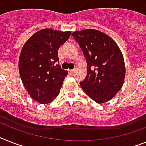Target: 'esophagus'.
Segmentation results:
<instances>
[{
    "label": "esophagus",
    "mask_w": 146,
    "mask_h": 146,
    "mask_svg": "<svg viewBox=\"0 0 146 146\" xmlns=\"http://www.w3.org/2000/svg\"><path fill=\"white\" fill-rule=\"evenodd\" d=\"M74 72V69H69V70H68V72H69L70 74H72V73H73Z\"/></svg>",
    "instance_id": "1"
}]
</instances>
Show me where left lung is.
I'll list each match as a JSON object with an SVG mask.
<instances>
[{"label":"left lung","mask_w":146,"mask_h":146,"mask_svg":"<svg viewBox=\"0 0 146 146\" xmlns=\"http://www.w3.org/2000/svg\"><path fill=\"white\" fill-rule=\"evenodd\" d=\"M87 63V75L80 83L82 90L96 103H104L121 88L125 62L115 41L101 31L89 29L72 33Z\"/></svg>","instance_id":"obj_1"}]
</instances>
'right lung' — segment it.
Here are the masks:
<instances>
[{
  "label": "right lung",
  "instance_id": "right-lung-1",
  "mask_svg": "<svg viewBox=\"0 0 146 146\" xmlns=\"http://www.w3.org/2000/svg\"><path fill=\"white\" fill-rule=\"evenodd\" d=\"M70 36V31L43 29L33 35L21 49L19 61L21 80L31 97L39 103L52 102L68 74L58 63V50Z\"/></svg>",
  "mask_w": 146,
  "mask_h": 146
}]
</instances>
